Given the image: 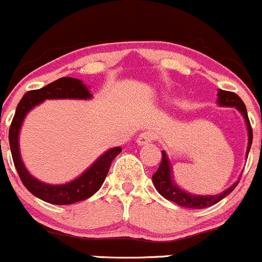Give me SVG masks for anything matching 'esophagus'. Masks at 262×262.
Here are the masks:
<instances>
[{
    "label": "esophagus",
    "mask_w": 262,
    "mask_h": 262,
    "mask_svg": "<svg viewBox=\"0 0 262 262\" xmlns=\"http://www.w3.org/2000/svg\"><path fill=\"white\" fill-rule=\"evenodd\" d=\"M155 138H156L155 132L144 130L139 134L138 138H137V142H138V144H141V146H144V144H148L150 143V142L155 141Z\"/></svg>",
    "instance_id": "obj_1"
}]
</instances>
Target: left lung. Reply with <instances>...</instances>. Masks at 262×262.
<instances>
[{"label": "left lung", "instance_id": "1", "mask_svg": "<svg viewBox=\"0 0 262 262\" xmlns=\"http://www.w3.org/2000/svg\"><path fill=\"white\" fill-rule=\"evenodd\" d=\"M218 104L221 105V106L236 107V109L244 115L248 130V146L247 152H246V156L248 157V152H250L251 144H252V128H251L250 120H248L247 110H246L244 101H242L241 97H239L238 95L234 94V92L218 90ZM152 181L156 190H157L165 199L176 203V204L180 205V207L190 208V209H204V208L212 207V205L221 202V200L223 199V198H226L227 195L231 194L234 190V187H236L239 182L236 181L231 187H228L226 191L221 192V194L218 195H204V196H203V195L189 194V192L180 189V187L173 182L172 168H171L170 161H168L165 150H162V161H161V165L158 166V170L153 173Z\"/></svg>", "mask_w": 262, "mask_h": 262}]
</instances>
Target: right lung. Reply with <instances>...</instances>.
I'll return each mask as SVG.
<instances>
[{
	"label": "right lung",
	"instance_id": "obj_1",
	"mask_svg": "<svg viewBox=\"0 0 262 262\" xmlns=\"http://www.w3.org/2000/svg\"><path fill=\"white\" fill-rule=\"evenodd\" d=\"M92 95L90 94L89 89L83 82L72 77H62L59 80L52 82L47 86L39 90H31L24 95L23 99L17 104L16 113H15L12 123L10 125L9 142L11 148L12 160L16 167V171L23 181L24 186L29 190L33 195L39 199L50 204L57 205H68L73 203L81 202V200L89 199L101 187L102 182L105 181L112 162L119 153L121 152L120 147L112 148L106 150L102 156H100L96 161L87 168L81 176L76 180L67 182L63 185H49L46 182L36 180L35 178L29 173L24 166L23 160L18 149V133L23 125V121L26 114L30 112L36 105L41 104L44 100L52 99H78L87 100L91 99Z\"/></svg>",
	"mask_w": 262,
	"mask_h": 262
}]
</instances>
